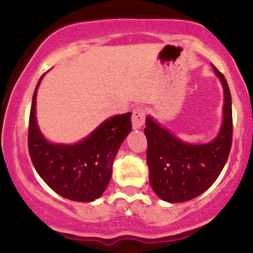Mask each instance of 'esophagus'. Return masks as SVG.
I'll return each instance as SVG.
<instances>
[{"mask_svg": "<svg viewBox=\"0 0 253 253\" xmlns=\"http://www.w3.org/2000/svg\"><path fill=\"white\" fill-rule=\"evenodd\" d=\"M145 115H146V112L143 107H136L133 110L132 115V124L134 128H141L143 125L145 124Z\"/></svg>", "mask_w": 253, "mask_h": 253, "instance_id": "1", "label": "esophagus"}]
</instances>
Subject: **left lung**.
Masks as SVG:
<instances>
[{
	"mask_svg": "<svg viewBox=\"0 0 253 253\" xmlns=\"http://www.w3.org/2000/svg\"><path fill=\"white\" fill-rule=\"evenodd\" d=\"M225 95L223 123L219 134L208 144L183 143L152 118H146V161L150 184L156 195L167 202L189 201L201 195L216 181L227 162L232 146V98L226 78L214 68Z\"/></svg>",
	"mask_w": 253,
	"mask_h": 253,
	"instance_id": "obj_1",
	"label": "left lung"
}]
</instances>
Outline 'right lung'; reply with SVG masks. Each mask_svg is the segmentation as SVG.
Here are the masks:
<instances>
[{
    "label": "right lung",
    "mask_w": 253,
    "mask_h": 253,
    "mask_svg": "<svg viewBox=\"0 0 253 253\" xmlns=\"http://www.w3.org/2000/svg\"><path fill=\"white\" fill-rule=\"evenodd\" d=\"M34 90L28 125V151L37 172L52 190L65 199L91 202L103 194L112 177L115 156L132 129V113L102 123L91 134L74 145L51 144L37 125Z\"/></svg>",
    "instance_id": "right-lung-1"
}]
</instances>
